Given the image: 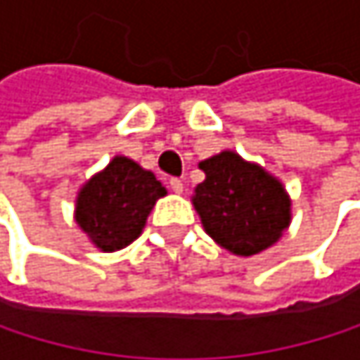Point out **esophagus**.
Masks as SVG:
<instances>
[{
  "label": "esophagus",
  "mask_w": 360,
  "mask_h": 360,
  "mask_svg": "<svg viewBox=\"0 0 360 360\" xmlns=\"http://www.w3.org/2000/svg\"><path fill=\"white\" fill-rule=\"evenodd\" d=\"M169 185H171V189H173L175 193H181V191H183V181L177 179V177H173V179L169 181Z\"/></svg>",
  "instance_id": "esophagus-1"
}]
</instances>
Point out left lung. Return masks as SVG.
Wrapping results in <instances>:
<instances>
[{"label": "left lung", "mask_w": 360, "mask_h": 360, "mask_svg": "<svg viewBox=\"0 0 360 360\" xmlns=\"http://www.w3.org/2000/svg\"><path fill=\"white\" fill-rule=\"evenodd\" d=\"M200 169L193 206L206 233L225 250L252 256L273 246L290 225V200L281 183L233 152H221Z\"/></svg>", "instance_id": "obj_1"}]
</instances>
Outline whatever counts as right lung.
<instances>
[{
    "instance_id": "1",
    "label": "right lung",
    "mask_w": 360,
    "mask_h": 360,
    "mask_svg": "<svg viewBox=\"0 0 360 360\" xmlns=\"http://www.w3.org/2000/svg\"><path fill=\"white\" fill-rule=\"evenodd\" d=\"M167 189L139 165L116 156L106 171L89 181L77 200V223L104 252L129 246L139 238L146 219Z\"/></svg>"
}]
</instances>
